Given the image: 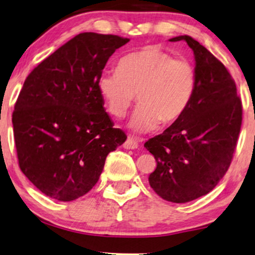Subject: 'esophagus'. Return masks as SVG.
Listing matches in <instances>:
<instances>
[{
    "label": "esophagus",
    "mask_w": 255,
    "mask_h": 255,
    "mask_svg": "<svg viewBox=\"0 0 255 255\" xmlns=\"http://www.w3.org/2000/svg\"><path fill=\"white\" fill-rule=\"evenodd\" d=\"M138 147V141L133 138H128L127 141L124 142V148L127 149H134Z\"/></svg>",
    "instance_id": "1"
}]
</instances>
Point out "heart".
Segmentation results:
<instances>
[{
    "label": "heart",
    "mask_w": 255,
    "mask_h": 255,
    "mask_svg": "<svg viewBox=\"0 0 255 255\" xmlns=\"http://www.w3.org/2000/svg\"><path fill=\"white\" fill-rule=\"evenodd\" d=\"M118 71L103 72L97 88L111 116L123 117L137 94L139 106L131 120L137 132H148L179 121L196 93L197 75L189 61L175 59L158 46H145L125 55Z\"/></svg>",
    "instance_id": "obj_1"
}]
</instances>
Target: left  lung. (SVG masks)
Instances as JSON below:
<instances>
[{
	"label": "left lung",
	"instance_id": "8db88e82",
	"mask_svg": "<svg viewBox=\"0 0 255 255\" xmlns=\"http://www.w3.org/2000/svg\"><path fill=\"white\" fill-rule=\"evenodd\" d=\"M194 52L196 93L179 121L145 142L156 168L148 182L163 200L187 203L217 186L232 161L242 128L243 106L228 69L203 45L189 36Z\"/></svg>",
	"mask_w": 255,
	"mask_h": 255
}]
</instances>
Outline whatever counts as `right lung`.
Here are the masks:
<instances>
[{
	"instance_id": "obj_1",
	"label": "right lung",
	"mask_w": 255,
	"mask_h": 255,
	"mask_svg": "<svg viewBox=\"0 0 255 255\" xmlns=\"http://www.w3.org/2000/svg\"><path fill=\"white\" fill-rule=\"evenodd\" d=\"M130 39L80 33L27 75L12 113L19 168L46 196L69 202L95 186L127 140L97 88L108 59Z\"/></svg>"
}]
</instances>
